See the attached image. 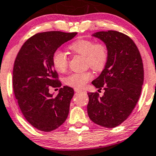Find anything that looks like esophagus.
Here are the masks:
<instances>
[{"instance_id": "obj_1", "label": "esophagus", "mask_w": 156, "mask_h": 156, "mask_svg": "<svg viewBox=\"0 0 156 156\" xmlns=\"http://www.w3.org/2000/svg\"><path fill=\"white\" fill-rule=\"evenodd\" d=\"M74 90H75V92H76V93L83 91V90H81V89H78V88H74Z\"/></svg>"}]
</instances>
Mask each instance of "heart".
Instances as JSON below:
<instances>
[{
    "mask_svg": "<svg viewBox=\"0 0 156 156\" xmlns=\"http://www.w3.org/2000/svg\"><path fill=\"white\" fill-rule=\"evenodd\" d=\"M69 48L76 55L83 56L85 64L97 71H101L105 68L108 60V49L101 42L90 39H81L73 42ZM52 65L59 72H64L69 66L67 55L60 50H56L52 55ZM94 76L91 71L72 73L66 76L65 83L70 87L80 89L85 86Z\"/></svg>",
    "mask_w": 156,
    "mask_h": 156,
    "instance_id": "1",
    "label": "heart"
}]
</instances>
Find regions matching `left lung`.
Segmentation results:
<instances>
[{"instance_id":"left-lung-1","label":"left lung","mask_w":156,"mask_h":156,"mask_svg":"<svg viewBox=\"0 0 156 156\" xmlns=\"http://www.w3.org/2000/svg\"><path fill=\"white\" fill-rule=\"evenodd\" d=\"M93 36L105 43L108 60L101 74L92 82L97 92L87 93V114L97 125L113 128L122 124L133 111L144 83L142 59L133 40L119 31H98Z\"/></svg>"}]
</instances>
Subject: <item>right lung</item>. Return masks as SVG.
Wrapping results in <instances>:
<instances>
[{
  "instance_id": "obj_1",
  "label": "right lung",
  "mask_w": 156,
  "mask_h": 156,
  "mask_svg": "<svg viewBox=\"0 0 156 156\" xmlns=\"http://www.w3.org/2000/svg\"><path fill=\"white\" fill-rule=\"evenodd\" d=\"M76 32L59 31L35 34L24 43L15 60L12 76L14 94L29 123L43 132H50L64 123L69 113L73 89L61 87L54 98L50 87H60L52 55Z\"/></svg>"
}]
</instances>
